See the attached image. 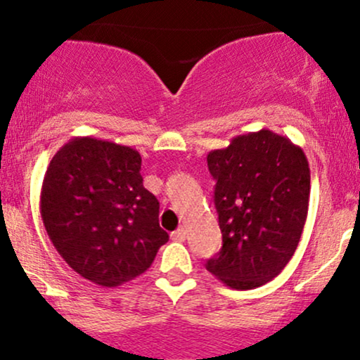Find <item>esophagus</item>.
<instances>
[{"label":"esophagus","instance_id":"1","mask_svg":"<svg viewBox=\"0 0 360 360\" xmlns=\"http://www.w3.org/2000/svg\"><path fill=\"white\" fill-rule=\"evenodd\" d=\"M171 238L174 242H184L186 240V230L181 226V229H177L176 232L171 233Z\"/></svg>","mask_w":360,"mask_h":360}]
</instances>
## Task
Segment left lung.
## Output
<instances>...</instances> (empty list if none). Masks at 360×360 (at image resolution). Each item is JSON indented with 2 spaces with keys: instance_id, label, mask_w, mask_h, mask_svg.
<instances>
[{
  "instance_id": "8db88e82",
  "label": "left lung",
  "mask_w": 360,
  "mask_h": 360,
  "mask_svg": "<svg viewBox=\"0 0 360 360\" xmlns=\"http://www.w3.org/2000/svg\"><path fill=\"white\" fill-rule=\"evenodd\" d=\"M223 245L206 262L225 286L254 289L274 279L298 247L309 201L301 147L274 131L238 135L206 157Z\"/></svg>"
}]
</instances>
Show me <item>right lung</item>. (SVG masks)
Listing matches in <instances>:
<instances>
[{
    "instance_id": "obj_1",
    "label": "right lung",
    "mask_w": 360,
    "mask_h": 360,
    "mask_svg": "<svg viewBox=\"0 0 360 360\" xmlns=\"http://www.w3.org/2000/svg\"><path fill=\"white\" fill-rule=\"evenodd\" d=\"M140 166L134 148L76 137L57 150L44 176L40 214L49 238L69 267L100 286L137 278L169 240Z\"/></svg>"
}]
</instances>
